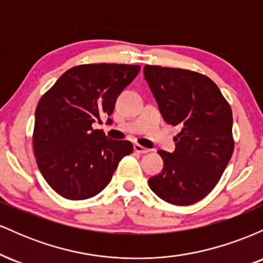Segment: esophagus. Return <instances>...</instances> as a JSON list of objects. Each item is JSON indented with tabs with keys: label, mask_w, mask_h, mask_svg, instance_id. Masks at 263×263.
I'll list each match as a JSON object with an SVG mask.
<instances>
[{
	"label": "esophagus",
	"mask_w": 263,
	"mask_h": 263,
	"mask_svg": "<svg viewBox=\"0 0 263 263\" xmlns=\"http://www.w3.org/2000/svg\"><path fill=\"white\" fill-rule=\"evenodd\" d=\"M134 149H135V152L141 153V155H146V153L149 152L148 148H146V147L141 146V144H138V143L134 144Z\"/></svg>",
	"instance_id": "obj_1"
}]
</instances>
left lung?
Listing matches in <instances>:
<instances>
[{"label":"left lung","instance_id":"1","mask_svg":"<svg viewBox=\"0 0 263 263\" xmlns=\"http://www.w3.org/2000/svg\"><path fill=\"white\" fill-rule=\"evenodd\" d=\"M143 74L164 121L180 128L174 153L158 151L164 168L149 188L170 204L198 203L215 188L234 152L230 105L197 71L146 65Z\"/></svg>","mask_w":263,"mask_h":263}]
</instances>
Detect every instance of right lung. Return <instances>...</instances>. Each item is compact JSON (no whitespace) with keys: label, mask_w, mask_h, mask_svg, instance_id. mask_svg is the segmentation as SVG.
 I'll return each mask as SVG.
<instances>
[{"label":"right lung","mask_w":263,"mask_h":263,"mask_svg":"<svg viewBox=\"0 0 263 263\" xmlns=\"http://www.w3.org/2000/svg\"><path fill=\"white\" fill-rule=\"evenodd\" d=\"M140 69L107 63L73 66L39 100L33 152L45 182L63 198L95 197L134 151L131 142L107 138L93 123L114 112L117 96Z\"/></svg>","instance_id":"add662e5"}]
</instances>
